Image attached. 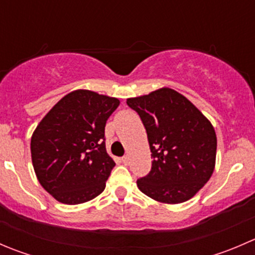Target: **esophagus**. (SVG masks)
Here are the masks:
<instances>
[{"label":"esophagus","mask_w":255,"mask_h":255,"mask_svg":"<svg viewBox=\"0 0 255 255\" xmlns=\"http://www.w3.org/2000/svg\"><path fill=\"white\" fill-rule=\"evenodd\" d=\"M122 163L125 164V165H128V163H129V156L128 155L122 156Z\"/></svg>","instance_id":"obj_1"}]
</instances>
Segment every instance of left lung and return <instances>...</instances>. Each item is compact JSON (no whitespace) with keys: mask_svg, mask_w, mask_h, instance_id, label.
<instances>
[{"mask_svg":"<svg viewBox=\"0 0 255 255\" xmlns=\"http://www.w3.org/2000/svg\"><path fill=\"white\" fill-rule=\"evenodd\" d=\"M148 135L151 169L137 180L138 189L159 202L181 204L210 180L217 138L210 121L175 90H156L128 99Z\"/></svg>","mask_w":255,"mask_h":255,"instance_id":"obj_1","label":"left lung"}]
</instances>
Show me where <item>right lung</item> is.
I'll return each mask as SVG.
<instances>
[{
  "instance_id": "add662e5",
  "label": "right lung",
  "mask_w": 255,
  "mask_h": 255,
  "mask_svg": "<svg viewBox=\"0 0 255 255\" xmlns=\"http://www.w3.org/2000/svg\"><path fill=\"white\" fill-rule=\"evenodd\" d=\"M120 101L89 90L64 96L40 121L30 140L40 185L59 202L99 196L116 165L106 151L105 126Z\"/></svg>"
}]
</instances>
